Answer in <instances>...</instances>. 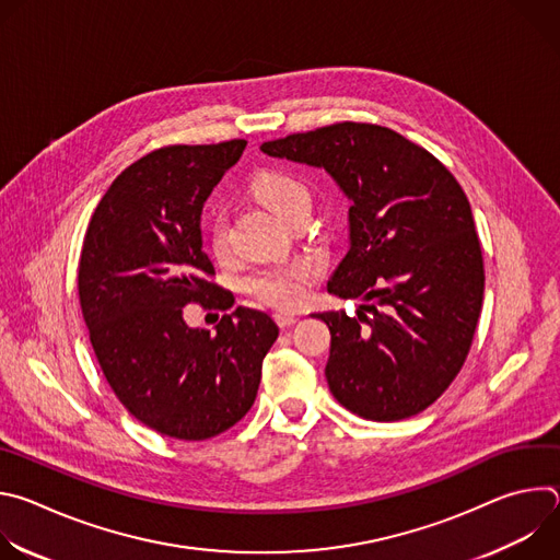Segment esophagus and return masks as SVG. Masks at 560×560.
Returning a JSON list of instances; mask_svg holds the SVG:
<instances>
[{
    "instance_id": "34e87169",
    "label": "esophagus",
    "mask_w": 560,
    "mask_h": 560,
    "mask_svg": "<svg viewBox=\"0 0 560 560\" xmlns=\"http://www.w3.org/2000/svg\"><path fill=\"white\" fill-rule=\"evenodd\" d=\"M275 322H277L279 328H290V326H294L299 322V316L296 314H288V312H277L275 314Z\"/></svg>"
}]
</instances>
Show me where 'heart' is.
<instances>
[{"label": "heart", "instance_id": "b5f03b06", "mask_svg": "<svg viewBox=\"0 0 560 560\" xmlns=\"http://www.w3.org/2000/svg\"><path fill=\"white\" fill-rule=\"evenodd\" d=\"M253 192L259 201H264L275 214L281 219L294 210L299 203H307L305 188L288 173L281 171H261L250 182ZM208 242L210 250L221 257L228 248V223L225 214L221 210L212 212L208 221ZM322 272V261L316 257L296 259L283 266H272L257 270L248 279V290L255 294L261 303L281 307V310H294L299 307L310 292V285Z\"/></svg>", "mask_w": 560, "mask_h": 560}]
</instances>
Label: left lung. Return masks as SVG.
<instances>
[{
	"label": "left lung",
	"instance_id": "obj_1",
	"mask_svg": "<svg viewBox=\"0 0 560 560\" xmlns=\"http://www.w3.org/2000/svg\"><path fill=\"white\" fill-rule=\"evenodd\" d=\"M270 156L324 168L350 199V250L328 292L357 316L322 312L326 378L368 421L423 412L450 387L481 316L486 272L469 201L425 148L376 124L341 121L266 141Z\"/></svg>",
	"mask_w": 560,
	"mask_h": 560
}]
</instances>
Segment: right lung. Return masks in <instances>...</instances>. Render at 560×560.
Returning <instances> with one entry per match:
<instances>
[{
    "instance_id": "obj_1",
    "label": "right lung",
    "mask_w": 560,
    "mask_h": 560,
    "mask_svg": "<svg viewBox=\"0 0 560 560\" xmlns=\"http://www.w3.org/2000/svg\"><path fill=\"white\" fill-rule=\"evenodd\" d=\"M246 143L141 156L102 197L84 236L77 285L100 368L121 406L171 439L206 441L242 421L279 337L266 312L244 305L214 332L184 322V305L221 292L201 248V210Z\"/></svg>"
}]
</instances>
